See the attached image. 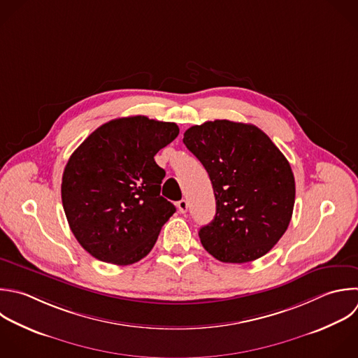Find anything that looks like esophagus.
<instances>
[{
    "label": "esophagus",
    "mask_w": 358,
    "mask_h": 358,
    "mask_svg": "<svg viewBox=\"0 0 358 358\" xmlns=\"http://www.w3.org/2000/svg\"><path fill=\"white\" fill-rule=\"evenodd\" d=\"M178 208H179V211L180 213H186L187 211V208H189V203H187V200H185V199H182L180 201H178Z\"/></svg>",
    "instance_id": "esophagus-1"
}]
</instances>
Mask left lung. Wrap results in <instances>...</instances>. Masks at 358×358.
Here are the masks:
<instances>
[{
	"instance_id": "8db88e82",
	"label": "left lung",
	"mask_w": 358,
	"mask_h": 358,
	"mask_svg": "<svg viewBox=\"0 0 358 358\" xmlns=\"http://www.w3.org/2000/svg\"><path fill=\"white\" fill-rule=\"evenodd\" d=\"M203 164L215 196L214 220L200 228L204 249L225 263L264 256L284 235L295 201L291 166L256 126L206 122L183 134Z\"/></svg>"
}]
</instances>
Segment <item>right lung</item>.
I'll list each match as a JSON object with an SVG mask.
<instances>
[{"mask_svg": "<svg viewBox=\"0 0 358 358\" xmlns=\"http://www.w3.org/2000/svg\"><path fill=\"white\" fill-rule=\"evenodd\" d=\"M178 134L169 122L115 119L70 157L62 182L64 213L80 245L98 260L127 266L154 248L176 211L161 196L165 171L154 157Z\"/></svg>", "mask_w": 358, "mask_h": 358, "instance_id": "1", "label": "right lung"}]
</instances>
